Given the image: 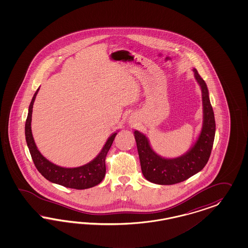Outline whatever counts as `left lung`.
I'll list each match as a JSON object with an SVG mask.
<instances>
[{"label": "left lung", "instance_id": "obj_1", "mask_svg": "<svg viewBox=\"0 0 248 248\" xmlns=\"http://www.w3.org/2000/svg\"><path fill=\"white\" fill-rule=\"evenodd\" d=\"M195 77L202 91L203 125L195 144L179 157L164 158L152 149L149 140L139 131H135V141L141 169L146 180L157 185H174L186 180L200 172L207 164L216 135L215 114L211 105L206 83L193 69Z\"/></svg>", "mask_w": 248, "mask_h": 248}]
</instances>
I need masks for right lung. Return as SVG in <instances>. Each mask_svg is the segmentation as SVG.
Masks as SVG:
<instances>
[{"label": "right lung", "mask_w": 248, "mask_h": 248, "mask_svg": "<svg viewBox=\"0 0 248 248\" xmlns=\"http://www.w3.org/2000/svg\"><path fill=\"white\" fill-rule=\"evenodd\" d=\"M38 91L39 88L35 92L29 106L28 115L25 123V139L27 146L30 151L31 156L32 158V161L39 173H41L45 179L54 184L62 186L64 187L82 190L97 186L105 176V157L108 151L112 146L114 137L116 136L117 133L114 132L113 135L108 138L103 149L99 153L97 156L93 161H91L90 163L75 168H65L54 165L52 162L47 160L40 153V151L38 150L31 134V123L32 106L37 95Z\"/></svg>", "instance_id": "obj_1"}]
</instances>
